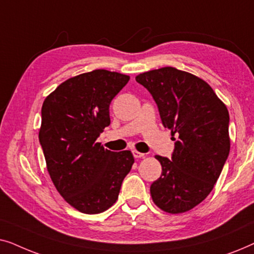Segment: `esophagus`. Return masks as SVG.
I'll list each match as a JSON object with an SVG mask.
<instances>
[{
  "label": "esophagus",
  "mask_w": 254,
  "mask_h": 254,
  "mask_svg": "<svg viewBox=\"0 0 254 254\" xmlns=\"http://www.w3.org/2000/svg\"><path fill=\"white\" fill-rule=\"evenodd\" d=\"M133 156L135 158H143L145 154H143V152H138L136 150H133Z\"/></svg>",
  "instance_id": "1"
}]
</instances>
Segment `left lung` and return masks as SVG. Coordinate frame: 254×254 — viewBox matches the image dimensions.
Wrapping results in <instances>:
<instances>
[{
    "label": "left lung",
    "mask_w": 254,
    "mask_h": 254,
    "mask_svg": "<svg viewBox=\"0 0 254 254\" xmlns=\"http://www.w3.org/2000/svg\"><path fill=\"white\" fill-rule=\"evenodd\" d=\"M171 129V158L156 156L162 175L150 186L152 201L170 214L189 211L214 189L230 151L229 112L214 90L196 76L173 67L137 75Z\"/></svg>",
    "instance_id": "8db88e82"
}]
</instances>
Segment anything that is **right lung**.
I'll use <instances>...</instances> for the list:
<instances>
[{"mask_svg": "<svg viewBox=\"0 0 254 254\" xmlns=\"http://www.w3.org/2000/svg\"><path fill=\"white\" fill-rule=\"evenodd\" d=\"M129 76L105 69L61 83L41 107L39 142L58 192L84 214H99L116 203L134 157L114 152L97 138L110 126V104Z\"/></svg>", "mask_w": 254, "mask_h": 254, "instance_id": "1", "label": "right lung"}]
</instances>
